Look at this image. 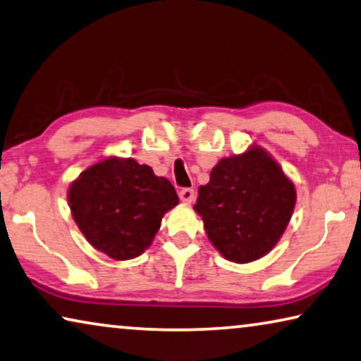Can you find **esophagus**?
I'll return each instance as SVG.
<instances>
[{"label":"esophagus","mask_w":361,"mask_h":361,"mask_svg":"<svg viewBox=\"0 0 361 361\" xmlns=\"http://www.w3.org/2000/svg\"><path fill=\"white\" fill-rule=\"evenodd\" d=\"M195 190H191V188H183V190L180 191V199L185 204H191L192 201H195Z\"/></svg>","instance_id":"esophagus-1"}]
</instances>
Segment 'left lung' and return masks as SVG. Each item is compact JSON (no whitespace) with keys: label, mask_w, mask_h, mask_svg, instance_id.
<instances>
[{"label":"left lung","mask_w":361,"mask_h":361,"mask_svg":"<svg viewBox=\"0 0 361 361\" xmlns=\"http://www.w3.org/2000/svg\"><path fill=\"white\" fill-rule=\"evenodd\" d=\"M297 191L282 166L259 146L219 160L199 186L195 211L225 259L246 264L266 256L292 219Z\"/></svg>","instance_id":"obj_1"}]
</instances>
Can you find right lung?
<instances>
[{
	"mask_svg": "<svg viewBox=\"0 0 361 361\" xmlns=\"http://www.w3.org/2000/svg\"><path fill=\"white\" fill-rule=\"evenodd\" d=\"M68 202L85 240L111 259L126 261L152 245L165 212L180 199L149 165L111 155L69 185Z\"/></svg>",
	"mask_w": 361,
	"mask_h": 361,
	"instance_id": "add662e5",
	"label": "right lung"
}]
</instances>
